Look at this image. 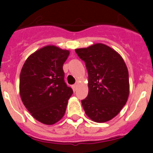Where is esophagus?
<instances>
[{"label": "esophagus", "instance_id": "34e87169", "mask_svg": "<svg viewBox=\"0 0 153 153\" xmlns=\"http://www.w3.org/2000/svg\"><path fill=\"white\" fill-rule=\"evenodd\" d=\"M77 87H78V86H77V84H74V85L72 86V89H73L74 92H75V91H76Z\"/></svg>", "mask_w": 153, "mask_h": 153}]
</instances>
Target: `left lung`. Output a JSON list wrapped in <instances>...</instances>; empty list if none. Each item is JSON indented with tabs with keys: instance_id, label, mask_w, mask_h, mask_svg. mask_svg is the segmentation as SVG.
Instances as JSON below:
<instances>
[{
	"instance_id": "left-lung-1",
	"label": "left lung",
	"mask_w": 153,
	"mask_h": 153,
	"mask_svg": "<svg viewBox=\"0 0 153 153\" xmlns=\"http://www.w3.org/2000/svg\"><path fill=\"white\" fill-rule=\"evenodd\" d=\"M85 62L89 92L81 101L86 115L95 122L112 119L129 97V72L122 57L103 44L75 49Z\"/></svg>"
}]
</instances>
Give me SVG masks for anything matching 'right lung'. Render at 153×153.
Listing matches in <instances>:
<instances>
[{"instance_id": "add662e5", "label": "right lung", "mask_w": 153, "mask_h": 153, "mask_svg": "<svg viewBox=\"0 0 153 153\" xmlns=\"http://www.w3.org/2000/svg\"><path fill=\"white\" fill-rule=\"evenodd\" d=\"M69 55L55 46H46L29 55L20 75V95L33 118L52 125L63 118L73 93L64 81L63 64Z\"/></svg>"}]
</instances>
